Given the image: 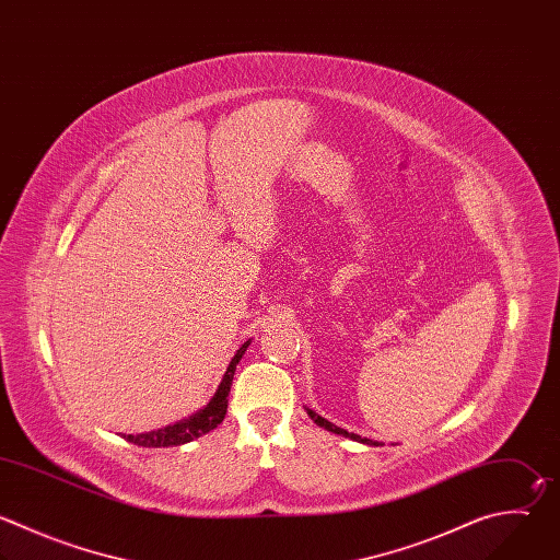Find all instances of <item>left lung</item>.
<instances>
[{"label":"left lung","instance_id":"1","mask_svg":"<svg viewBox=\"0 0 560 560\" xmlns=\"http://www.w3.org/2000/svg\"><path fill=\"white\" fill-rule=\"evenodd\" d=\"M307 411V416L318 424V427H323V429H327V431H331V433H336V435H342V438H349V440H353V442H360V444H366V446H383L381 442H374V440H366V438H360V435H355V433H349V431H345V429H340V427H336V424H331V422H327L325 418H320L316 411H312V409H305Z\"/></svg>","mask_w":560,"mask_h":560}]
</instances>
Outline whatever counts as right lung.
I'll return each instance as SVG.
<instances>
[{"label": "right lung", "instance_id": "obj_1", "mask_svg": "<svg viewBox=\"0 0 560 560\" xmlns=\"http://www.w3.org/2000/svg\"><path fill=\"white\" fill-rule=\"evenodd\" d=\"M250 340H246L237 353L233 355L231 364L226 366V374L215 392V396L211 398V402L200 409L198 413L184 418L175 424H168L164 429H158V431H149V433H138V435H122L127 442L131 444H138V446H144V448H164V446H179V444H186V442H194L202 435H207L209 431L218 429V424H222V420L226 418V409H229V392H231V385H233V376H235V369L242 360V355L246 353Z\"/></svg>", "mask_w": 560, "mask_h": 560}]
</instances>
